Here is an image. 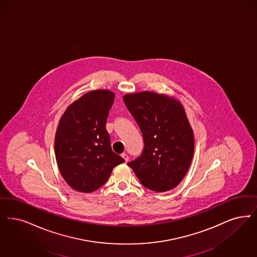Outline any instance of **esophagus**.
Segmentation results:
<instances>
[{"label": "esophagus", "mask_w": 257, "mask_h": 257, "mask_svg": "<svg viewBox=\"0 0 257 257\" xmlns=\"http://www.w3.org/2000/svg\"><path fill=\"white\" fill-rule=\"evenodd\" d=\"M121 157L123 158L125 163H127L129 161V157H128V155L126 154V153H123V154L121 155Z\"/></svg>", "instance_id": "esophagus-1"}]
</instances>
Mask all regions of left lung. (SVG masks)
<instances>
[{"label": "left lung", "instance_id": "1", "mask_svg": "<svg viewBox=\"0 0 257 257\" xmlns=\"http://www.w3.org/2000/svg\"><path fill=\"white\" fill-rule=\"evenodd\" d=\"M123 101L144 142L142 156L128 165L146 188L156 192L173 189L194 154V135L184 106L174 96L148 91L124 94Z\"/></svg>", "mask_w": 257, "mask_h": 257}]
</instances>
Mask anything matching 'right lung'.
Segmentation results:
<instances>
[{
    "mask_svg": "<svg viewBox=\"0 0 257 257\" xmlns=\"http://www.w3.org/2000/svg\"><path fill=\"white\" fill-rule=\"evenodd\" d=\"M114 92L95 90L83 94L62 114L54 140L59 171L76 191L91 193L102 186L123 159L113 153L106 121Z\"/></svg>",
    "mask_w": 257,
    "mask_h": 257,
    "instance_id": "add662e5",
    "label": "right lung"
}]
</instances>
